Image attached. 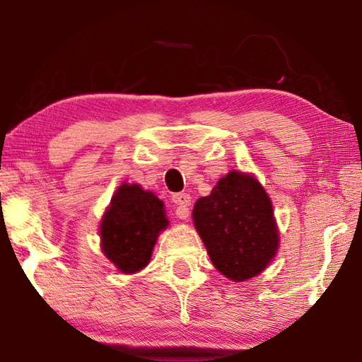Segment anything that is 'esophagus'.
<instances>
[{"instance_id":"34e87169","label":"esophagus","mask_w":362,"mask_h":362,"mask_svg":"<svg viewBox=\"0 0 362 362\" xmlns=\"http://www.w3.org/2000/svg\"><path fill=\"white\" fill-rule=\"evenodd\" d=\"M173 203L175 204V211H174L175 217L182 218V220L188 218V216H189L188 207H189V204H192V198H189V194H187V193L173 194Z\"/></svg>"}]
</instances>
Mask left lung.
Returning a JSON list of instances; mask_svg holds the SVG:
<instances>
[{
  "mask_svg": "<svg viewBox=\"0 0 362 362\" xmlns=\"http://www.w3.org/2000/svg\"><path fill=\"white\" fill-rule=\"evenodd\" d=\"M193 222L214 267L231 281L259 274L278 250L272 201L247 174L222 177L209 196L196 201Z\"/></svg>",
  "mask_w": 362,
  "mask_h": 362,
  "instance_id": "1",
  "label": "left lung"
}]
</instances>
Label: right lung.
Returning <instances> with one entry per match:
<instances>
[{"label":"right lung","instance_id":"add662e5","mask_svg":"<svg viewBox=\"0 0 362 362\" xmlns=\"http://www.w3.org/2000/svg\"><path fill=\"white\" fill-rule=\"evenodd\" d=\"M163 201L139 185H122L100 223L103 254L122 273H136L148 263L159 231L168 226Z\"/></svg>","mask_w":362,"mask_h":362}]
</instances>
